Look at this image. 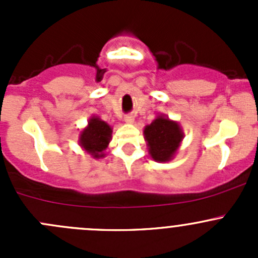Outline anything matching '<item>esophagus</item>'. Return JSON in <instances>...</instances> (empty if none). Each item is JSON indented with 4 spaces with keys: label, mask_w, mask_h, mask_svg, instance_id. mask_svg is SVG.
<instances>
[{
    "label": "esophagus",
    "mask_w": 258,
    "mask_h": 258,
    "mask_svg": "<svg viewBox=\"0 0 258 258\" xmlns=\"http://www.w3.org/2000/svg\"><path fill=\"white\" fill-rule=\"evenodd\" d=\"M134 121L135 118L132 114H127V116L124 117V122H126V123H134Z\"/></svg>",
    "instance_id": "obj_1"
}]
</instances>
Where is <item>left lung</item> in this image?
<instances>
[{
	"label": "left lung",
	"mask_w": 258,
	"mask_h": 258,
	"mask_svg": "<svg viewBox=\"0 0 258 258\" xmlns=\"http://www.w3.org/2000/svg\"><path fill=\"white\" fill-rule=\"evenodd\" d=\"M144 135L148 152L157 162L172 160L183 139V132L177 122L162 114L145 127Z\"/></svg>",
	"instance_id": "left-lung-1"
}]
</instances>
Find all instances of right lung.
Returning <instances> with one entry per match:
<instances>
[{
  "label": "right lung",
  "instance_id": "obj_1",
  "mask_svg": "<svg viewBox=\"0 0 258 258\" xmlns=\"http://www.w3.org/2000/svg\"><path fill=\"white\" fill-rule=\"evenodd\" d=\"M112 136V128L97 116H92L87 127L81 132L80 145L93 158L105 157L103 151L107 148Z\"/></svg>",
  "mask_w": 258,
  "mask_h": 258
}]
</instances>
